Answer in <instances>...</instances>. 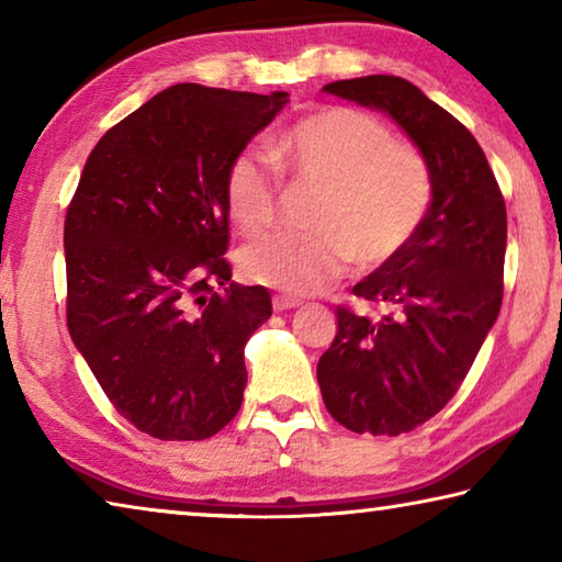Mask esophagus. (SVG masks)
<instances>
[{
    "label": "esophagus",
    "instance_id": "esophagus-1",
    "mask_svg": "<svg viewBox=\"0 0 562 562\" xmlns=\"http://www.w3.org/2000/svg\"><path fill=\"white\" fill-rule=\"evenodd\" d=\"M300 300H294V297H288V294H274L272 297V307H274V312H284V310H294V307H300Z\"/></svg>",
    "mask_w": 562,
    "mask_h": 562
}]
</instances>
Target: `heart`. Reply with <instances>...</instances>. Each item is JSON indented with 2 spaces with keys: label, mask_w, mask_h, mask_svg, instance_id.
Returning <instances> with one entry per match:
<instances>
[{
  "label": "heart",
  "mask_w": 562,
  "mask_h": 562,
  "mask_svg": "<svg viewBox=\"0 0 562 562\" xmlns=\"http://www.w3.org/2000/svg\"><path fill=\"white\" fill-rule=\"evenodd\" d=\"M294 183L319 190L310 235H274L247 245L237 268L247 282L284 294L327 290L349 270H384L404 255L429 215L434 183L414 148L364 111L327 106L300 119L274 144ZM278 170L258 150H240L225 170V211L243 235H260L278 215Z\"/></svg>",
  "instance_id": "obj_1"
}]
</instances>
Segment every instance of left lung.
Returning a JSON list of instances; mask_svg holds the SVG:
<instances>
[{
    "mask_svg": "<svg viewBox=\"0 0 562 562\" xmlns=\"http://www.w3.org/2000/svg\"><path fill=\"white\" fill-rule=\"evenodd\" d=\"M327 93L384 111L429 166V215L404 255L355 284L382 317L337 307L319 357L327 412L357 434L398 436L451 402L496 325L506 260V203L471 131L398 76L331 81Z\"/></svg>",
    "mask_w": 562,
    "mask_h": 562,
    "instance_id": "left-lung-1",
    "label": "left lung"
}]
</instances>
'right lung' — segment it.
<instances>
[{
	"mask_svg": "<svg viewBox=\"0 0 562 562\" xmlns=\"http://www.w3.org/2000/svg\"><path fill=\"white\" fill-rule=\"evenodd\" d=\"M288 97L176 83L83 166L64 223L66 325L116 412L154 439H211L243 404L245 345L272 300L231 280L225 170Z\"/></svg>",
	"mask_w": 562,
	"mask_h": 562,
	"instance_id": "right-lung-1",
	"label": "right lung"
}]
</instances>
